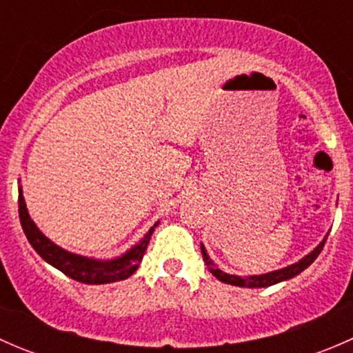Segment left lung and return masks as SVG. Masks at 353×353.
I'll list each match as a JSON object with an SVG mask.
<instances>
[{
    "mask_svg": "<svg viewBox=\"0 0 353 353\" xmlns=\"http://www.w3.org/2000/svg\"><path fill=\"white\" fill-rule=\"evenodd\" d=\"M326 239H328V234H326L325 239L316 245V248L312 249L309 254H305L304 258L299 259V261L294 263V265H288V266H285V268L275 270V272L261 273V275H232V273H227V272H223L222 268H219L215 263H213V259L210 258L208 252H206L205 245L203 244H201V252H203V259H205L206 266H208V270L212 272V275L216 276L220 282L229 283V285H236V287L261 288V287L275 285V283H280V282H285V280L294 279V276H297L299 273L304 272V270L307 268V266L311 265L316 258H318L319 252L323 251V245H325Z\"/></svg>",
    "mask_w": 353,
    "mask_h": 353,
    "instance_id": "8db88e82",
    "label": "left lung"
}]
</instances>
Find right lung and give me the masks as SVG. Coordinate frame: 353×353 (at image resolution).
I'll use <instances>...</instances> for the list:
<instances>
[{"instance_id": "right-lung-1", "label": "right lung", "mask_w": 353, "mask_h": 353, "mask_svg": "<svg viewBox=\"0 0 353 353\" xmlns=\"http://www.w3.org/2000/svg\"><path fill=\"white\" fill-rule=\"evenodd\" d=\"M19 213L25 236H27L32 248L35 249V252L46 263L54 266L56 270L63 272L70 279L87 283V285H104V283L126 280L128 276L133 275L137 272L138 265L141 263V259H143V254L147 251V245L150 243V237L154 234L155 227L159 225V222H155V225L150 227V230L137 244L131 245L121 256L110 259H97L66 251L61 245L54 244L49 237H46L41 232V229L35 225L34 220L30 219V215H28L22 186H19Z\"/></svg>"}]
</instances>
